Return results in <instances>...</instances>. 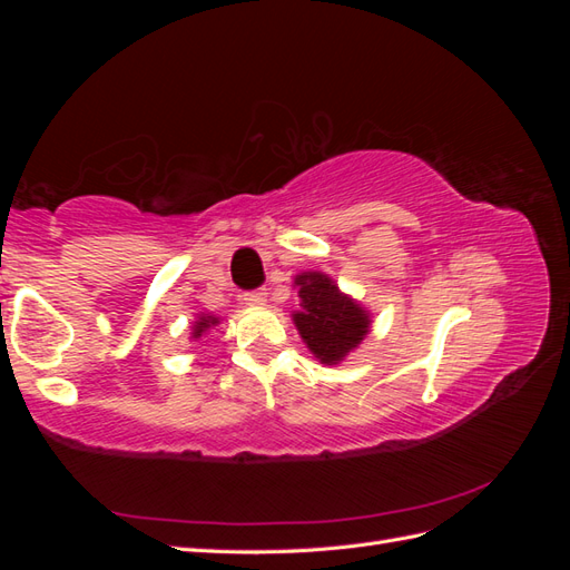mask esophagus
I'll list each match as a JSON object with an SVG mask.
<instances>
[{
    "label": "esophagus",
    "instance_id": "1",
    "mask_svg": "<svg viewBox=\"0 0 570 570\" xmlns=\"http://www.w3.org/2000/svg\"><path fill=\"white\" fill-rule=\"evenodd\" d=\"M245 304L247 306H264L266 304V292L264 289H254L245 295Z\"/></svg>",
    "mask_w": 570,
    "mask_h": 570
}]
</instances>
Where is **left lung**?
<instances>
[{"instance_id": "8db88e82", "label": "left lung", "mask_w": 570, "mask_h": 570, "mask_svg": "<svg viewBox=\"0 0 570 570\" xmlns=\"http://www.w3.org/2000/svg\"><path fill=\"white\" fill-rule=\"evenodd\" d=\"M299 308L292 312L299 337L323 366H337L371 333V312L323 271L295 275Z\"/></svg>"}]
</instances>
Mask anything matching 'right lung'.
I'll list each match as a JSON object with an SVG mask.
<instances>
[{
    "mask_svg": "<svg viewBox=\"0 0 570 570\" xmlns=\"http://www.w3.org/2000/svg\"><path fill=\"white\" fill-rule=\"evenodd\" d=\"M218 323H220V318L214 316V314H197L195 323L189 325V340H199L202 335L209 333L212 327H216Z\"/></svg>",
    "mask_w": 570,
    "mask_h": 570,
    "instance_id": "1",
    "label": "right lung"
}]
</instances>
